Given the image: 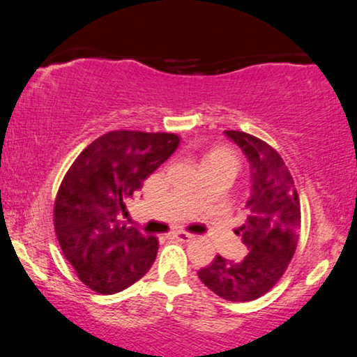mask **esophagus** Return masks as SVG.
Wrapping results in <instances>:
<instances>
[{
	"mask_svg": "<svg viewBox=\"0 0 357 357\" xmlns=\"http://www.w3.org/2000/svg\"><path fill=\"white\" fill-rule=\"evenodd\" d=\"M174 238H177L180 242H190L193 238V234H188V232H183V231H177L172 234Z\"/></svg>",
	"mask_w": 357,
	"mask_h": 357,
	"instance_id": "obj_1",
	"label": "esophagus"
}]
</instances>
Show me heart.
Here are the masks:
<instances>
[{
    "instance_id": "b5f03b06",
    "label": "heart",
    "mask_w": 357,
    "mask_h": 357,
    "mask_svg": "<svg viewBox=\"0 0 357 357\" xmlns=\"http://www.w3.org/2000/svg\"><path fill=\"white\" fill-rule=\"evenodd\" d=\"M203 170H219V172L229 174L232 178H236V175L241 170V160L231 149L226 148H218L209 151L202 160ZM198 197V195H195Z\"/></svg>"
}]
</instances>
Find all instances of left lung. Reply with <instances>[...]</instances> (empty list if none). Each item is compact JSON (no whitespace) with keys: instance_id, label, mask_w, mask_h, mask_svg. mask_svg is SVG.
Returning a JSON list of instances; mask_svg holds the SVG:
<instances>
[{"instance_id":"1","label":"left lung","mask_w":357,"mask_h":357,"mask_svg":"<svg viewBox=\"0 0 357 357\" xmlns=\"http://www.w3.org/2000/svg\"><path fill=\"white\" fill-rule=\"evenodd\" d=\"M250 164V198L237 229L248 255L241 261L221 255L198 271L214 294L231 302L255 301L280 281L294 255L301 229V203L281 155L243 131H224Z\"/></svg>"}]
</instances>
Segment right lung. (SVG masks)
<instances>
[{
	"label": "right lung",
	"mask_w": 357,
	"mask_h": 357,
	"mask_svg": "<svg viewBox=\"0 0 357 357\" xmlns=\"http://www.w3.org/2000/svg\"><path fill=\"white\" fill-rule=\"evenodd\" d=\"M172 133L116 130L87 146L55 199L56 238L77 278L99 294L135 284L153 266L159 242L120 224L125 199L178 148Z\"/></svg>",
	"instance_id": "add662e5"
}]
</instances>
